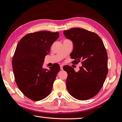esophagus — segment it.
<instances>
[{
  "label": "esophagus",
  "instance_id": "esophagus-1",
  "mask_svg": "<svg viewBox=\"0 0 122 122\" xmlns=\"http://www.w3.org/2000/svg\"><path fill=\"white\" fill-rule=\"evenodd\" d=\"M60 69L61 70H63V65H60Z\"/></svg>",
  "mask_w": 122,
  "mask_h": 122
}]
</instances>
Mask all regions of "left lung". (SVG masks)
I'll use <instances>...</instances> for the list:
<instances>
[{"mask_svg":"<svg viewBox=\"0 0 122 122\" xmlns=\"http://www.w3.org/2000/svg\"><path fill=\"white\" fill-rule=\"evenodd\" d=\"M73 44L71 53L73 64L81 62L79 71L69 66L63 67L68 73L66 84L69 93L79 100L91 98L99 92L108 73L107 54L102 39L97 34L80 28L63 31Z\"/></svg>","mask_w":122,"mask_h":122,"instance_id":"8db88e82","label":"left lung"}]
</instances>
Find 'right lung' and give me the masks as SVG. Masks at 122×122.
I'll list each match as a JSON object with an SVG mask.
<instances>
[{"mask_svg":"<svg viewBox=\"0 0 122 122\" xmlns=\"http://www.w3.org/2000/svg\"><path fill=\"white\" fill-rule=\"evenodd\" d=\"M59 37V32L41 31L28 33L18 43L12 60L15 81L30 100H42L52 89L60 67L54 64L48 70L43 68V64L45 56Z\"/></svg>","mask_w":122,"mask_h":122,"instance_id":"obj_1","label":"right lung"}]
</instances>
